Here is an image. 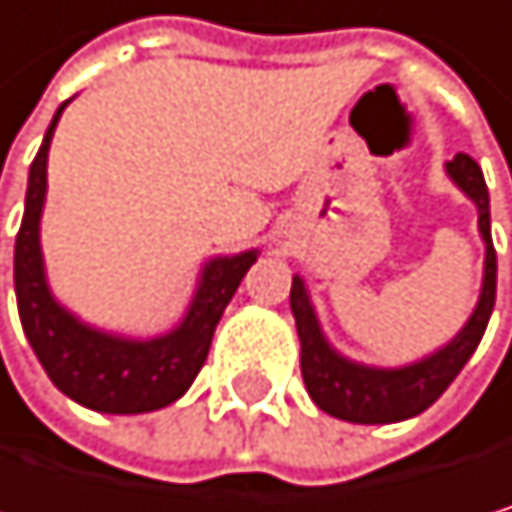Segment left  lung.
<instances>
[{"label": "left lung", "mask_w": 512, "mask_h": 512, "mask_svg": "<svg viewBox=\"0 0 512 512\" xmlns=\"http://www.w3.org/2000/svg\"><path fill=\"white\" fill-rule=\"evenodd\" d=\"M445 171L476 202L479 233L485 242V276H482L479 304L451 344H445L442 350H436L421 362H411L402 368H371V365L350 362L325 341L304 279L301 276L291 279V313L301 338V375L310 399L322 411H328L331 418H341L350 424H396L421 415L461 375V368L467 365V359L476 353L482 341L488 316L495 310V291H498V254L495 245H491L488 187L482 178V168L467 153H458L451 162H445Z\"/></svg>", "instance_id": "1"}]
</instances>
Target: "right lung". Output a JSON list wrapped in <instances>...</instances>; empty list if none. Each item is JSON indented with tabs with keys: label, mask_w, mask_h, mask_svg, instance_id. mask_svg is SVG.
<instances>
[{
	"label": "right lung",
	"mask_w": 512,
	"mask_h": 512,
	"mask_svg": "<svg viewBox=\"0 0 512 512\" xmlns=\"http://www.w3.org/2000/svg\"><path fill=\"white\" fill-rule=\"evenodd\" d=\"M64 107L67 104L54 113L45 141L30 165L24 221L14 242L17 313H21L24 334L45 375L64 396L85 408L107 411V415H144V411L171 405L190 390L199 368L205 365L214 328H218L242 276L258 261V251L208 261L184 322L162 338L131 341L79 322L51 298L39 245V221L48 187V147Z\"/></svg>",
	"instance_id": "right-lung-1"
}]
</instances>
